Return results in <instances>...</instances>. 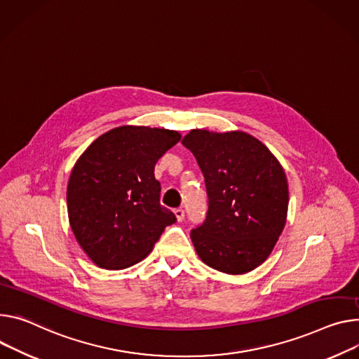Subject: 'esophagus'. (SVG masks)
Masks as SVG:
<instances>
[{
  "mask_svg": "<svg viewBox=\"0 0 359 359\" xmlns=\"http://www.w3.org/2000/svg\"><path fill=\"white\" fill-rule=\"evenodd\" d=\"M175 216H176L177 222H182V220L184 219V212H183V209H176V210H175Z\"/></svg>",
  "mask_w": 359,
  "mask_h": 359,
  "instance_id": "obj_1",
  "label": "esophagus"
}]
</instances>
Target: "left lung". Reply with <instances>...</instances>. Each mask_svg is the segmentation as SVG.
<instances>
[{
  "label": "left lung",
  "instance_id": "1",
  "mask_svg": "<svg viewBox=\"0 0 359 359\" xmlns=\"http://www.w3.org/2000/svg\"><path fill=\"white\" fill-rule=\"evenodd\" d=\"M205 176L206 220L190 232L208 266L243 275L262 265L283 232L289 190L272 151L249 133L193 128L183 137Z\"/></svg>",
  "mask_w": 359,
  "mask_h": 359
}]
</instances>
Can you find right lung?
Returning a JSON list of instances; mask_svg holds the SVG:
<instances>
[{
	"mask_svg": "<svg viewBox=\"0 0 359 359\" xmlns=\"http://www.w3.org/2000/svg\"><path fill=\"white\" fill-rule=\"evenodd\" d=\"M180 137L176 130L120 126L77 158L67 184L69 220L79 245L99 268L139 264L176 222L160 205L154 166Z\"/></svg>",
	"mask_w": 359,
	"mask_h": 359,
	"instance_id": "obj_1",
	"label": "right lung"
}]
</instances>
